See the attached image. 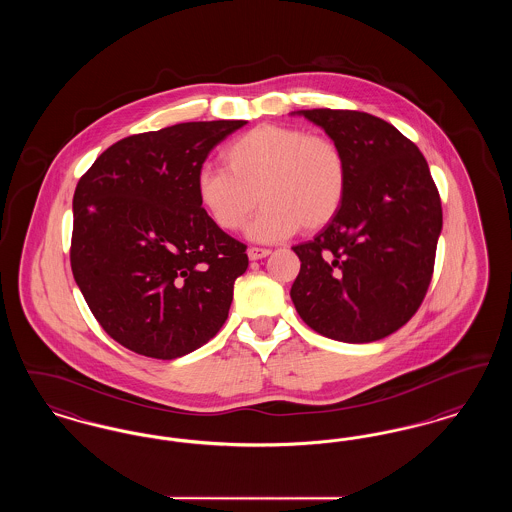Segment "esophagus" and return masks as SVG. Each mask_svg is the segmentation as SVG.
I'll return each mask as SVG.
<instances>
[{"label": "esophagus", "instance_id": "34e87169", "mask_svg": "<svg viewBox=\"0 0 512 512\" xmlns=\"http://www.w3.org/2000/svg\"><path fill=\"white\" fill-rule=\"evenodd\" d=\"M268 255H270V249H265V247H249V249H247V257H249L251 261L265 259Z\"/></svg>", "mask_w": 512, "mask_h": 512}]
</instances>
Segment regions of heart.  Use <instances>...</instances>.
Returning <instances> with one entry per match:
<instances>
[{
  "label": "heart",
  "instance_id": "b5f03b06",
  "mask_svg": "<svg viewBox=\"0 0 512 512\" xmlns=\"http://www.w3.org/2000/svg\"><path fill=\"white\" fill-rule=\"evenodd\" d=\"M226 169L203 167L195 178L199 205L226 232L249 226L257 242H278L318 232L340 213L347 192L341 147L324 134L286 124H259L222 151Z\"/></svg>",
  "mask_w": 512,
  "mask_h": 512
}]
</instances>
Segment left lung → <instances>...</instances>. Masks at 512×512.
Here are the masks:
<instances>
[{"mask_svg": "<svg viewBox=\"0 0 512 512\" xmlns=\"http://www.w3.org/2000/svg\"><path fill=\"white\" fill-rule=\"evenodd\" d=\"M341 147L347 192L315 240L293 245L292 301L330 340L370 343L407 324L428 292L441 201L428 163L393 124L361 111H297Z\"/></svg>", "mask_w": 512, "mask_h": 512, "instance_id": "obj_1", "label": "left lung"}]
</instances>
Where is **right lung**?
Masks as SVG:
<instances>
[{"mask_svg":"<svg viewBox=\"0 0 512 512\" xmlns=\"http://www.w3.org/2000/svg\"><path fill=\"white\" fill-rule=\"evenodd\" d=\"M244 124L180 122L128 136L76 184L74 280L101 328L138 355H188L228 317L249 261L199 205L195 178Z\"/></svg>","mask_w":512,"mask_h":512,"instance_id":"add662e5","label":"right lung"}]
</instances>
